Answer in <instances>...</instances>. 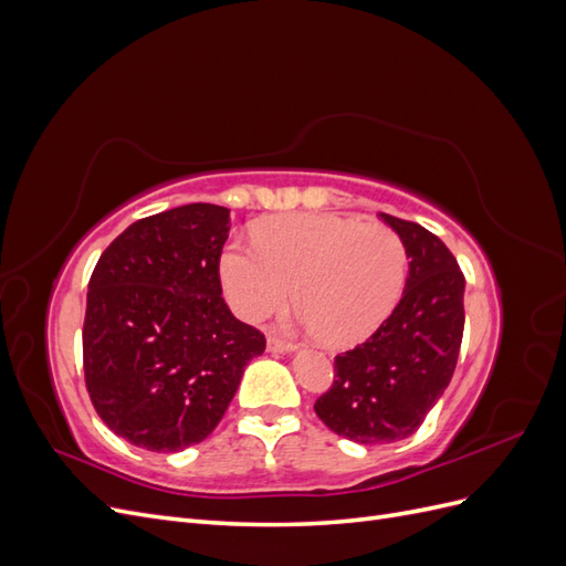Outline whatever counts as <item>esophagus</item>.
<instances>
[{
	"label": "esophagus",
	"instance_id": "obj_1",
	"mask_svg": "<svg viewBox=\"0 0 566 566\" xmlns=\"http://www.w3.org/2000/svg\"><path fill=\"white\" fill-rule=\"evenodd\" d=\"M266 349L273 352V354H290V352H295V345H290V342H283L276 335H269L266 337Z\"/></svg>",
	"mask_w": 566,
	"mask_h": 566
}]
</instances>
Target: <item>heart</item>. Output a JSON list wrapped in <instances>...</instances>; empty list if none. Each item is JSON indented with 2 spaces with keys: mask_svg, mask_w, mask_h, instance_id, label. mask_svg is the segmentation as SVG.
Segmentation results:
<instances>
[{
  "mask_svg": "<svg viewBox=\"0 0 566 566\" xmlns=\"http://www.w3.org/2000/svg\"><path fill=\"white\" fill-rule=\"evenodd\" d=\"M254 245L229 243L219 276L238 316L262 321L290 295L302 328L325 345H361L397 306L408 254L389 227L342 214H283L260 221Z\"/></svg>",
  "mask_w": 566,
  "mask_h": 566,
  "instance_id": "b5f03b06",
  "label": "heart"
}]
</instances>
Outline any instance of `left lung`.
Returning <instances> with one entry per match:
<instances>
[{
    "instance_id": "8db88e82",
    "label": "left lung",
    "mask_w": 566,
    "mask_h": 566,
    "mask_svg": "<svg viewBox=\"0 0 566 566\" xmlns=\"http://www.w3.org/2000/svg\"><path fill=\"white\" fill-rule=\"evenodd\" d=\"M408 254L401 302L364 345L335 356L333 387L316 401L325 427L356 443L413 434L449 387L465 328V276L441 238L380 212Z\"/></svg>"
}]
</instances>
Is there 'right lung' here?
<instances>
[{
  "label": "right lung",
  "instance_id": "right-lung-1",
  "mask_svg": "<svg viewBox=\"0 0 566 566\" xmlns=\"http://www.w3.org/2000/svg\"><path fill=\"white\" fill-rule=\"evenodd\" d=\"M227 208L191 202L134 221L98 256L82 331L98 418L146 451L177 453L224 418L266 339L221 297Z\"/></svg>",
  "mask_w": 566,
  "mask_h": 566
}]
</instances>
